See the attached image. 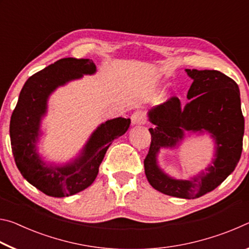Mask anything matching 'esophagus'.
<instances>
[{"label":"esophagus","mask_w":249,"mask_h":249,"mask_svg":"<svg viewBox=\"0 0 249 249\" xmlns=\"http://www.w3.org/2000/svg\"><path fill=\"white\" fill-rule=\"evenodd\" d=\"M130 120H132V123L134 125H141L145 122L146 114L142 111H136L130 116Z\"/></svg>","instance_id":"esophagus-1"}]
</instances>
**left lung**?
Returning <instances> with one entry per match:
<instances>
[{
	"mask_svg": "<svg viewBox=\"0 0 249 249\" xmlns=\"http://www.w3.org/2000/svg\"><path fill=\"white\" fill-rule=\"evenodd\" d=\"M193 79L188 99L171 96L149 112L155 128H149L151 142L144 159L145 174L153 188L163 195L195 199L218 187L237 166L243 150L244 116L237 83L217 70L187 69ZM208 130L217 144L213 166L191 180H177L162 174L155 163L161 146L175 145L184 131Z\"/></svg>",
	"mask_w": 249,
	"mask_h": 249,
	"instance_id": "8db88e82",
	"label": "left lung"
}]
</instances>
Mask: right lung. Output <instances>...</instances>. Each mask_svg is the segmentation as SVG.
Returning <instances> with one entry per match:
<instances>
[{"label": "right lung", "instance_id": "1", "mask_svg": "<svg viewBox=\"0 0 249 249\" xmlns=\"http://www.w3.org/2000/svg\"><path fill=\"white\" fill-rule=\"evenodd\" d=\"M94 72L90 59H59L28 78L12 114L10 136L16 166L29 183L49 196H72L93 183L109 145L129 127V119L105 122L92 135L81 157L65 167H48L39 159L35 142L48 95L70 80Z\"/></svg>", "mask_w": 249, "mask_h": 249}]
</instances>
